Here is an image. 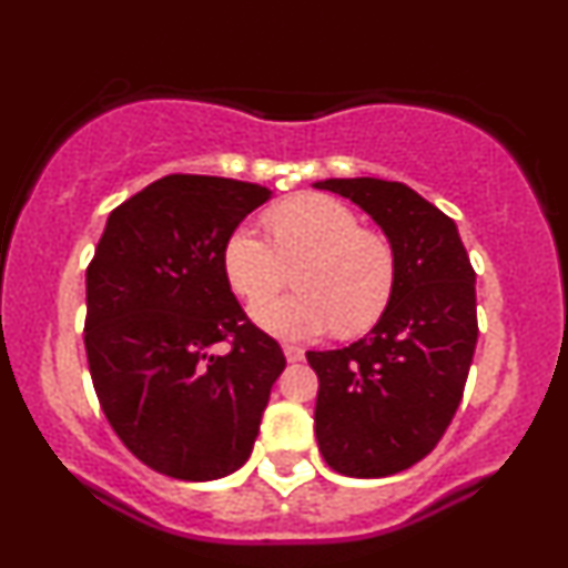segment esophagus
<instances>
[{"instance_id":"esophagus-1","label":"esophagus","mask_w":568,"mask_h":568,"mask_svg":"<svg viewBox=\"0 0 568 568\" xmlns=\"http://www.w3.org/2000/svg\"><path fill=\"white\" fill-rule=\"evenodd\" d=\"M283 352H285V361H288V363L304 361V349L302 347H293V344H285Z\"/></svg>"}]
</instances>
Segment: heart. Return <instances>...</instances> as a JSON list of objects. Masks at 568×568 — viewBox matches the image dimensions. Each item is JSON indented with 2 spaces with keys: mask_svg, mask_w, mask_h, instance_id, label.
Masks as SVG:
<instances>
[{
  "mask_svg": "<svg viewBox=\"0 0 568 568\" xmlns=\"http://www.w3.org/2000/svg\"><path fill=\"white\" fill-rule=\"evenodd\" d=\"M270 237L240 224L221 247L230 288L247 304L271 295L284 282V266H303L293 297L253 306V321L280 338H312L338 328L355 336L387 312L395 293L397 258L382 234L363 230L344 202L325 194H298L266 216Z\"/></svg>",
  "mask_w": 568,
  "mask_h": 568,
  "instance_id": "heart-1",
  "label": "heart"
}]
</instances>
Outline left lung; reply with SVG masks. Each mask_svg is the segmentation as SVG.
I'll return each mask as SVG.
<instances>
[{
    "instance_id": "left-lung-1",
    "label": "left lung",
    "mask_w": 568,
    "mask_h": 568,
    "mask_svg": "<svg viewBox=\"0 0 568 568\" xmlns=\"http://www.w3.org/2000/svg\"><path fill=\"white\" fill-rule=\"evenodd\" d=\"M387 234L397 258L393 302L361 342L306 352L315 368V435L331 470L387 478L438 446L470 374L478 315L475 270L456 224L414 189L328 179Z\"/></svg>"
}]
</instances>
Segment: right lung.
I'll list each match as a JSON object with an SVG mask.
<instances>
[{
  "label": "right lung",
  "instance_id": "obj_1",
  "mask_svg": "<svg viewBox=\"0 0 568 568\" xmlns=\"http://www.w3.org/2000/svg\"><path fill=\"white\" fill-rule=\"evenodd\" d=\"M270 189L165 175L109 213L88 266L84 349L109 425L146 467L216 480L245 465L285 368L224 277L221 247ZM231 344L224 356L212 352Z\"/></svg>",
  "mask_w": 568,
  "mask_h": 568
}]
</instances>
